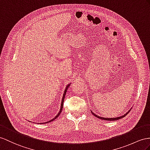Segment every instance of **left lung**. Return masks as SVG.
<instances>
[{
	"instance_id": "obj_1",
	"label": "left lung",
	"mask_w": 150,
	"mask_h": 150,
	"mask_svg": "<svg viewBox=\"0 0 150 150\" xmlns=\"http://www.w3.org/2000/svg\"><path fill=\"white\" fill-rule=\"evenodd\" d=\"M131 110V109H130L126 113H125L124 115H122V116H120V117H115V118H105V117H99V116H98V115H97L96 114H95L94 113H93V111H91V113H93V115H94V116H95L96 117H97V118H100V119H102V120H109V121H113V120H119V119H120V118H124V117H125L127 115L128 113H129V112H130V110Z\"/></svg>"
}]
</instances>
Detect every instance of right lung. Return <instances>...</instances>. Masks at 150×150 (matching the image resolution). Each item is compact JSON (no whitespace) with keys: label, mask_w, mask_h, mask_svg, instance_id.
I'll return each instance as SVG.
<instances>
[{"label":"right lung","mask_w":150,"mask_h":150,"mask_svg":"<svg viewBox=\"0 0 150 150\" xmlns=\"http://www.w3.org/2000/svg\"><path fill=\"white\" fill-rule=\"evenodd\" d=\"M70 85H71V83H68V85L67 86L66 88H65V89H64V92L63 95V98H62V99H61V106H60V109H59V111L58 113H57V115H56V116L54 118H53L52 119H51V120H49V121H47V122H44V123H39V124H47V123L51 122H52V121L54 120L55 119H56L57 117H58V116H59V115H60V113H61V112H62V110H63V105L64 99V98H65V95H66V93H67V91L68 88L69 87V86H70Z\"/></svg>","instance_id":"obj_1"}]
</instances>
